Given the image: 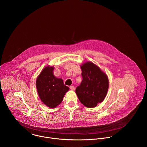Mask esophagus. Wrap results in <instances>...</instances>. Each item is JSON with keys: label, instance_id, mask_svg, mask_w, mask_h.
<instances>
[{"label": "esophagus", "instance_id": "esophagus-1", "mask_svg": "<svg viewBox=\"0 0 147 147\" xmlns=\"http://www.w3.org/2000/svg\"><path fill=\"white\" fill-rule=\"evenodd\" d=\"M69 88H70L71 90H74L75 89V87L74 86H69Z\"/></svg>", "mask_w": 147, "mask_h": 147}]
</instances>
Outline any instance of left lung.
Wrapping results in <instances>:
<instances>
[{"mask_svg": "<svg viewBox=\"0 0 147 147\" xmlns=\"http://www.w3.org/2000/svg\"><path fill=\"white\" fill-rule=\"evenodd\" d=\"M83 80L76 88L80 101L87 107H94L105 98L109 88L107 76L94 63L88 62L81 66Z\"/></svg>", "mask_w": 147, "mask_h": 147, "instance_id": "left-lung-1", "label": "left lung"}]
</instances>
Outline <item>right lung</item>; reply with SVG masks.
I'll return each instance as SVG.
<instances>
[{
	"label": "right lung",
	"instance_id": "right-lung-1",
	"mask_svg": "<svg viewBox=\"0 0 147 147\" xmlns=\"http://www.w3.org/2000/svg\"><path fill=\"white\" fill-rule=\"evenodd\" d=\"M53 67L43 68L36 80L38 96L47 106L54 108L60 104L69 88L63 83V80L54 76Z\"/></svg>",
	"mask_w": 147,
	"mask_h": 147
}]
</instances>
